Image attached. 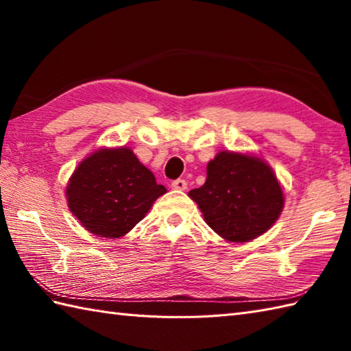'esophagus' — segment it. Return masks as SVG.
I'll return each mask as SVG.
<instances>
[{
    "label": "esophagus",
    "mask_w": 351,
    "mask_h": 351,
    "mask_svg": "<svg viewBox=\"0 0 351 351\" xmlns=\"http://www.w3.org/2000/svg\"><path fill=\"white\" fill-rule=\"evenodd\" d=\"M171 189L180 190V191L187 190V181H185V180H175L173 182H171Z\"/></svg>",
    "instance_id": "1"
}]
</instances>
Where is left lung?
Instances as JSON below:
<instances>
[{
    "mask_svg": "<svg viewBox=\"0 0 351 351\" xmlns=\"http://www.w3.org/2000/svg\"><path fill=\"white\" fill-rule=\"evenodd\" d=\"M189 196L199 205L208 226L234 243L264 234L283 208L273 170L263 160L235 152H220L208 162L205 184Z\"/></svg>",
    "mask_w": 351,
    "mask_h": 351,
    "instance_id": "1",
    "label": "left lung"
}]
</instances>
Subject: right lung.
Masks as SVG:
<instances>
[{
    "label": "right lung",
    "instance_id": "right-lung-1",
    "mask_svg": "<svg viewBox=\"0 0 351 351\" xmlns=\"http://www.w3.org/2000/svg\"><path fill=\"white\" fill-rule=\"evenodd\" d=\"M166 193L154 173L128 147L101 149L80 164L66 196L72 214L87 230L119 238L143 220L152 204Z\"/></svg>",
    "mask_w": 351,
    "mask_h": 351
}]
</instances>
